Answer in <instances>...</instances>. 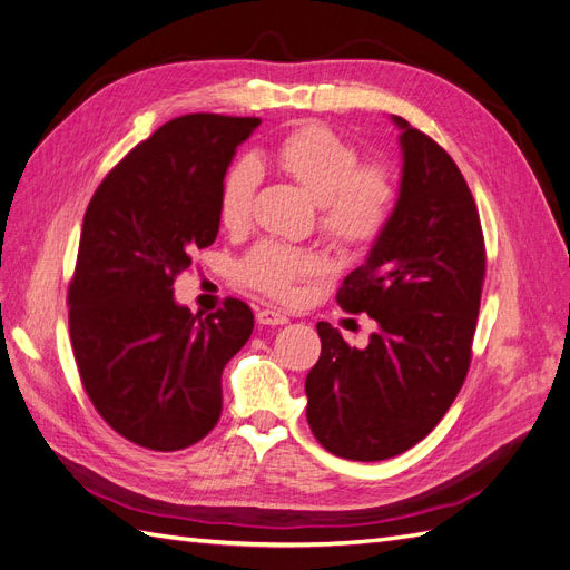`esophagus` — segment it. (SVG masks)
Segmentation results:
<instances>
[{"mask_svg":"<svg viewBox=\"0 0 570 570\" xmlns=\"http://www.w3.org/2000/svg\"><path fill=\"white\" fill-rule=\"evenodd\" d=\"M256 321L262 325H285L289 318H287V314L278 312V308H258Z\"/></svg>","mask_w":570,"mask_h":570,"instance_id":"1","label":"esophagus"}]
</instances>
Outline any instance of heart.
Masks as SVG:
<instances>
[{
	"mask_svg": "<svg viewBox=\"0 0 570 570\" xmlns=\"http://www.w3.org/2000/svg\"><path fill=\"white\" fill-rule=\"evenodd\" d=\"M273 161L316 202L318 230L337 249H364L390 226L400 185L385 164H358V149L321 124L287 132L273 149ZM258 166L235 161L218 187V218L228 230H243L252 214ZM321 258L304 247L264 239L239 262V281L275 299H295L297 285L314 278Z\"/></svg>",
	"mask_w": 570,
	"mask_h": 570,
	"instance_id": "obj_1",
	"label": "heart"
}]
</instances>
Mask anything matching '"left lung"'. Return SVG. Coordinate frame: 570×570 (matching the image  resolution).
<instances>
[{
    "label": "left lung",
    "mask_w": 570,
    "mask_h": 570,
    "mask_svg": "<svg viewBox=\"0 0 570 570\" xmlns=\"http://www.w3.org/2000/svg\"><path fill=\"white\" fill-rule=\"evenodd\" d=\"M402 128L400 199L366 264L337 289L350 314L366 312L377 331L366 350L350 347L318 321L321 356L306 375V421L327 452L383 461L433 430L469 375L485 283V237L459 166L433 137Z\"/></svg>",
    "instance_id": "obj_1"
}]
</instances>
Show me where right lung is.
Returning a JSON list of instances; mask_svg holds the SVG:
<instances>
[{"mask_svg": "<svg viewBox=\"0 0 570 570\" xmlns=\"http://www.w3.org/2000/svg\"><path fill=\"white\" fill-rule=\"evenodd\" d=\"M254 116L185 114L132 147L99 183L68 283L80 383L120 438L178 452L214 430L220 375L254 331L228 297L214 314L174 299L193 252L218 235V187Z\"/></svg>", "mask_w": 570, "mask_h": 570, "instance_id": "obj_1", "label": "right lung"}]
</instances>
